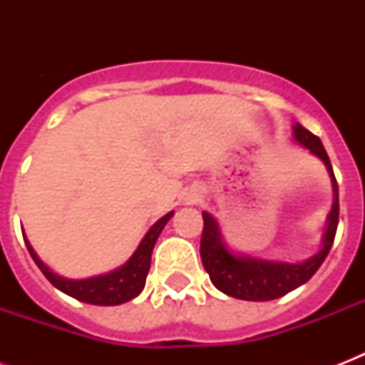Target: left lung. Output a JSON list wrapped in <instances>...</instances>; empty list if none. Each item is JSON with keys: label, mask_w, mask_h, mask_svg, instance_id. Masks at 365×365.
<instances>
[{"label": "left lung", "mask_w": 365, "mask_h": 365, "mask_svg": "<svg viewBox=\"0 0 365 365\" xmlns=\"http://www.w3.org/2000/svg\"><path fill=\"white\" fill-rule=\"evenodd\" d=\"M294 136L301 145L311 149V153L324 160V165L331 176V182H334V208L328 216V229L324 233L322 250L303 263H278V261L254 259V257L231 254L227 246L223 244L216 220L210 214L202 212V220H205L202 237H200L202 265H205L206 272L210 274L212 284L220 292L237 297V299L271 301L282 297L301 284H305L318 271V267L322 265L326 255L329 254L331 244H334L337 223H339V187H337L334 168H331V163H329V157L320 138L314 136L299 123H295Z\"/></svg>", "instance_id": "8db88e82"}]
</instances>
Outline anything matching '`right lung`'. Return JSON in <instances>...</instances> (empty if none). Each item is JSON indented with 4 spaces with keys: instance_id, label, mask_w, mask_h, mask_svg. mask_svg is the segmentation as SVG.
Segmentation results:
<instances>
[{
    "instance_id": "1",
    "label": "right lung",
    "mask_w": 365,
    "mask_h": 365,
    "mask_svg": "<svg viewBox=\"0 0 365 365\" xmlns=\"http://www.w3.org/2000/svg\"><path fill=\"white\" fill-rule=\"evenodd\" d=\"M174 216V212H168L166 216H163L159 222L155 223L153 227L149 229L148 235L143 237V240L140 242L138 250L132 254V257L126 261L121 269H117L113 272H108V274H102V277L87 278V280H68V278H62L58 274H54L51 269H48L45 263H43L37 254L34 252V248L30 246L28 239L26 240V246H28V252H30L31 259L36 261V265L39 267V271L45 274L48 282L53 284L54 288H58L60 292L76 297L77 301H83V303H91V305H121L126 301L134 299L140 292L145 286V277H148L149 265H151V252H153V246L159 239L160 231L166 225V222Z\"/></svg>"
}]
</instances>
